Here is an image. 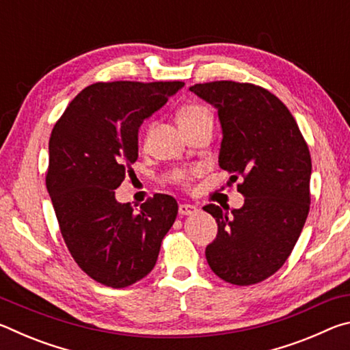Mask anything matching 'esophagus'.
Instances as JSON below:
<instances>
[{
  "instance_id": "esophagus-1",
  "label": "esophagus",
  "mask_w": 350,
  "mask_h": 350,
  "mask_svg": "<svg viewBox=\"0 0 350 350\" xmlns=\"http://www.w3.org/2000/svg\"><path fill=\"white\" fill-rule=\"evenodd\" d=\"M198 211V206L194 205H189V204H180L179 205V215L180 216H189L193 215V213Z\"/></svg>"
}]
</instances>
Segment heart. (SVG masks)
Returning a JSON list of instances; mask_svg holds the SVG:
<instances>
[{"label":"heart","mask_w":350,"mask_h":350,"mask_svg":"<svg viewBox=\"0 0 350 350\" xmlns=\"http://www.w3.org/2000/svg\"><path fill=\"white\" fill-rule=\"evenodd\" d=\"M179 125L180 129H187V128H193V126H198V125H202V123H211V114L210 111L205 108L202 105H187L183 106V108L179 111ZM189 176L188 173H177L174 177L177 182H182V183H188L189 180Z\"/></svg>","instance_id":"heart-1"}]
</instances>
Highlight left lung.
Returning a JSON list of instances; mask_svg holds the SVG:
<instances>
[{
    "label": "left lung",
    "instance_id": "8db88e82",
    "mask_svg": "<svg viewBox=\"0 0 350 350\" xmlns=\"http://www.w3.org/2000/svg\"><path fill=\"white\" fill-rule=\"evenodd\" d=\"M189 91L217 109L222 128L219 167L242 177L241 208L204 210L217 236L206 245L211 270L234 286L267 280L282 267L309 215L312 161L287 106L250 83L211 81Z\"/></svg>",
    "mask_w": 350,
    "mask_h": 350
}]
</instances>
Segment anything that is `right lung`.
Returning <instances> with one entry per match:
<instances>
[{
    "label": "right lung",
    "instance_id": "obj_1",
    "mask_svg": "<svg viewBox=\"0 0 350 350\" xmlns=\"http://www.w3.org/2000/svg\"><path fill=\"white\" fill-rule=\"evenodd\" d=\"M182 81L94 83L55 123L46 188L63 239L92 280L122 288L156 265L177 202L156 194L135 210L116 199L139 156V128L180 91Z\"/></svg>",
    "mask_w": 350,
    "mask_h": 350
}]
</instances>
